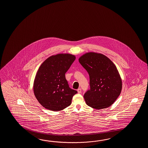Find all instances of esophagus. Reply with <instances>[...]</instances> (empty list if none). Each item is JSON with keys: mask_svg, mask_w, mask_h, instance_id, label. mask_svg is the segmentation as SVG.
<instances>
[{"mask_svg": "<svg viewBox=\"0 0 148 148\" xmlns=\"http://www.w3.org/2000/svg\"><path fill=\"white\" fill-rule=\"evenodd\" d=\"M77 91H78V94H80L82 92V89L81 88H79V89H77Z\"/></svg>", "mask_w": 148, "mask_h": 148, "instance_id": "obj_1", "label": "esophagus"}]
</instances>
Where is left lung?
I'll return each instance as SVG.
<instances>
[{"instance_id": "8db88e82", "label": "left lung", "mask_w": 148, "mask_h": 148, "mask_svg": "<svg viewBox=\"0 0 148 148\" xmlns=\"http://www.w3.org/2000/svg\"><path fill=\"white\" fill-rule=\"evenodd\" d=\"M79 62L88 72L90 88L84 97L87 105L97 110L110 107L120 96L122 82L116 66L104 54L87 52Z\"/></svg>"}]
</instances>
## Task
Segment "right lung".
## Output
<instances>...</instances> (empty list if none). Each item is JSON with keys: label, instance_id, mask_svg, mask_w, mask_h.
I'll return each instance as SVG.
<instances>
[{"label": "right lung", "instance_id": "1", "mask_svg": "<svg viewBox=\"0 0 148 148\" xmlns=\"http://www.w3.org/2000/svg\"><path fill=\"white\" fill-rule=\"evenodd\" d=\"M75 56L60 53L49 57L41 64L35 77L33 91L41 105L49 110H63L71 104L77 91L69 87L65 73Z\"/></svg>", "mask_w": 148, "mask_h": 148}]
</instances>
